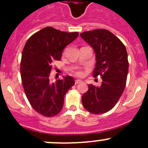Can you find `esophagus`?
I'll list each match as a JSON object with an SVG mask.
<instances>
[{
	"label": "esophagus",
	"instance_id": "obj_1",
	"mask_svg": "<svg viewBox=\"0 0 148 148\" xmlns=\"http://www.w3.org/2000/svg\"><path fill=\"white\" fill-rule=\"evenodd\" d=\"M82 81L80 79H76L75 80V84H78L82 83Z\"/></svg>",
	"mask_w": 148,
	"mask_h": 148
}]
</instances>
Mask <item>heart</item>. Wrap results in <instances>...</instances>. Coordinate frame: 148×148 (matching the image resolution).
I'll return each instance as SVG.
<instances>
[{"mask_svg": "<svg viewBox=\"0 0 148 148\" xmlns=\"http://www.w3.org/2000/svg\"><path fill=\"white\" fill-rule=\"evenodd\" d=\"M74 74L77 76H81L82 74V72L81 71H79V70H78V71H76L75 72H74Z\"/></svg>", "mask_w": 148, "mask_h": 148, "instance_id": "b5f03b06", "label": "heart"}]
</instances>
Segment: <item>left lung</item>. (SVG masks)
<instances>
[{
  "instance_id": "1",
  "label": "left lung",
  "mask_w": 148,
  "mask_h": 148,
  "mask_svg": "<svg viewBox=\"0 0 148 148\" xmlns=\"http://www.w3.org/2000/svg\"><path fill=\"white\" fill-rule=\"evenodd\" d=\"M80 36L95 52L93 77L102 79L100 86L88 85L82 101L87 111L103 114L114 107L124 92L129 69L127 52L123 43L106 29L85 31Z\"/></svg>"
}]
</instances>
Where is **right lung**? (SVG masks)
I'll use <instances>...</instances> for the list:
<instances>
[{
  "label": "right lung",
  "mask_w": 148,
  "mask_h": 148,
  "mask_svg": "<svg viewBox=\"0 0 148 148\" xmlns=\"http://www.w3.org/2000/svg\"><path fill=\"white\" fill-rule=\"evenodd\" d=\"M78 32L67 33L46 27L33 34L22 52L21 76L28 102L38 113L53 117L62 110L64 95L74 84L71 76L51 83L52 63L62 58L64 49L78 37Z\"/></svg>",
  "instance_id": "obj_1"
}]
</instances>
